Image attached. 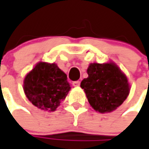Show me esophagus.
I'll return each mask as SVG.
<instances>
[{
	"label": "esophagus",
	"instance_id": "esophagus-1",
	"mask_svg": "<svg viewBox=\"0 0 149 149\" xmlns=\"http://www.w3.org/2000/svg\"><path fill=\"white\" fill-rule=\"evenodd\" d=\"M79 84H80V81H79V80L74 81V82H73V85H74V87H78V86H79Z\"/></svg>",
	"mask_w": 149,
	"mask_h": 149
}]
</instances>
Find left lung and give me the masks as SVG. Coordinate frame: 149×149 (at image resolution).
Listing matches in <instances>:
<instances>
[{
    "label": "left lung",
    "instance_id": "1",
    "mask_svg": "<svg viewBox=\"0 0 149 149\" xmlns=\"http://www.w3.org/2000/svg\"><path fill=\"white\" fill-rule=\"evenodd\" d=\"M88 78L81 81L89 104L100 113H109L121 105L130 91L126 75L114 63L90 64Z\"/></svg>",
    "mask_w": 149,
    "mask_h": 149
}]
</instances>
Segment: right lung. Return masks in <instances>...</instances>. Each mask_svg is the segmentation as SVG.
Returning a JSON list of instances; mask_svg holds the SVG:
<instances>
[{
    "label": "right lung",
    "mask_w": 149,
    "mask_h": 149,
    "mask_svg": "<svg viewBox=\"0 0 149 149\" xmlns=\"http://www.w3.org/2000/svg\"><path fill=\"white\" fill-rule=\"evenodd\" d=\"M27 99L38 109L54 111L65 99L70 84L56 64L39 62L24 79Z\"/></svg>",
    "instance_id": "obj_1"
}]
</instances>
